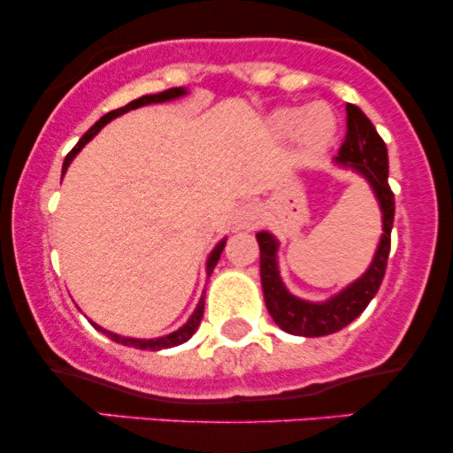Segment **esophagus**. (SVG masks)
<instances>
[{"label": "esophagus", "instance_id": "esophagus-1", "mask_svg": "<svg viewBox=\"0 0 453 453\" xmlns=\"http://www.w3.org/2000/svg\"><path fill=\"white\" fill-rule=\"evenodd\" d=\"M259 219H262V212L256 204H242L241 209L236 211V217H234V226L238 230H253L257 226Z\"/></svg>", "mask_w": 453, "mask_h": 453}]
</instances>
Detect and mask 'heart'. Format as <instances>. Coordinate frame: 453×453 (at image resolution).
Wrapping results in <instances>:
<instances>
[{
    "label": "heart",
    "instance_id": "1",
    "mask_svg": "<svg viewBox=\"0 0 453 453\" xmlns=\"http://www.w3.org/2000/svg\"><path fill=\"white\" fill-rule=\"evenodd\" d=\"M273 132L279 136L296 134L304 149H319L332 138L336 129V117L327 104L315 102L303 108H280L270 119Z\"/></svg>",
    "mask_w": 453,
    "mask_h": 453
}]
</instances>
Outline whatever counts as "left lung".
<instances>
[{
    "label": "left lung",
    "instance_id": "8db88e82",
    "mask_svg": "<svg viewBox=\"0 0 453 453\" xmlns=\"http://www.w3.org/2000/svg\"><path fill=\"white\" fill-rule=\"evenodd\" d=\"M334 161L342 168L356 170L372 187V194L381 209L383 234L371 266L360 279L353 280L326 303H309L289 294L280 280L277 238L268 232H257L259 274H262L266 309L280 330L296 336H326L349 326L375 298L379 285L386 277L389 244H392L389 234L394 223V194L388 185V149L371 119L353 104H347V134Z\"/></svg>",
    "mask_w": 453,
    "mask_h": 453
}]
</instances>
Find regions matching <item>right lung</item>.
<instances>
[{
  "mask_svg": "<svg viewBox=\"0 0 453 453\" xmlns=\"http://www.w3.org/2000/svg\"><path fill=\"white\" fill-rule=\"evenodd\" d=\"M185 89L183 87H173V89H168V91H161V93H155V96H142V97H138V100H134V102H129L127 106H123V108H117V111H112V112H108V114H104V117L100 119V121L96 123V126H93L89 132L85 134V136H82L81 140H78V144L74 149L70 150V153H67V157H65V161H64V174H65V170H67V165H70V161L76 157V153L78 150H81L82 147H85L87 142H89V140L96 136L97 132H100V129L106 126V123H111L112 119H117V117H121V114H126V112H129V111H134V108H140V106H147V104H159V102H168V100H176V97H180V96H185ZM223 247H226V238H223V241L217 244L215 249H212V253L209 256V262H206V274H209L211 277V273L212 270H215V266H217V262H219V257H221V251H223ZM202 315H204V298H200V303H197V306H196V311H194V315L189 317V321H187L185 326H180L179 330L176 332H173V334H165V336H159V339H129V336H121V334H114V332H108V330H104V327H100L97 324H93V327H96V330H102L104 334L108 336V339L111 341H114V342H119V345H127V347H136V349H149V351H159V349H168V347H176V345H180V342H185V341H189L191 336H194V332L197 330V326H200V321H202Z\"/></svg>",
  "mask_w": 453,
  "mask_h": 453,
  "instance_id": "add662e5",
  "label": "right lung"
}]
</instances>
